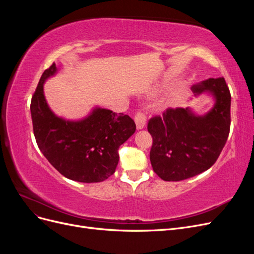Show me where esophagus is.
Wrapping results in <instances>:
<instances>
[{"mask_svg": "<svg viewBox=\"0 0 254 254\" xmlns=\"http://www.w3.org/2000/svg\"><path fill=\"white\" fill-rule=\"evenodd\" d=\"M134 122H135V125H136V129L140 130L143 129L146 125V117L145 114L142 112H136L135 117H134Z\"/></svg>", "mask_w": 254, "mask_h": 254, "instance_id": "1", "label": "esophagus"}]
</instances>
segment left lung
Instances as JSON below:
<instances>
[{"label": "left lung", "instance_id": "8db88e82", "mask_svg": "<svg viewBox=\"0 0 254 254\" xmlns=\"http://www.w3.org/2000/svg\"><path fill=\"white\" fill-rule=\"evenodd\" d=\"M194 96L211 95L214 105L202 115L190 107L167 109L148 122L151 166L164 181H180L203 173L216 162L230 132L231 94L224 77L191 86Z\"/></svg>", "mask_w": 254, "mask_h": 254}]
</instances>
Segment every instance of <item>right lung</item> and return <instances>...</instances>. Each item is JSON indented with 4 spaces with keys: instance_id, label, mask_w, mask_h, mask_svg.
<instances>
[{
    "instance_id": "add662e5",
    "label": "right lung",
    "mask_w": 254,
    "mask_h": 254,
    "mask_svg": "<svg viewBox=\"0 0 254 254\" xmlns=\"http://www.w3.org/2000/svg\"><path fill=\"white\" fill-rule=\"evenodd\" d=\"M53 64L45 70L30 103L34 134L38 147L65 178L83 183L102 182L115 172L119 148L135 131L131 118L94 107L81 120L60 118L44 96V82L55 76Z\"/></svg>"
}]
</instances>
